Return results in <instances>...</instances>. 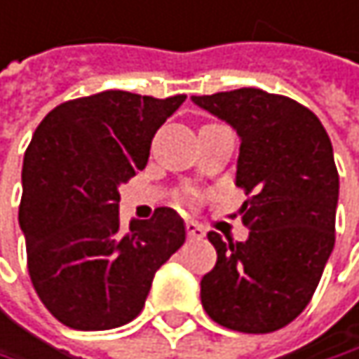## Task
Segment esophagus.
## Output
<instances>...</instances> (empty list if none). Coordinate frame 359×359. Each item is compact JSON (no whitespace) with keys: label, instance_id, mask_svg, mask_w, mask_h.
<instances>
[{"label":"esophagus","instance_id":"1","mask_svg":"<svg viewBox=\"0 0 359 359\" xmlns=\"http://www.w3.org/2000/svg\"><path fill=\"white\" fill-rule=\"evenodd\" d=\"M184 228H187V236H189V238H193V241H201V238L205 236L203 228H201V226H197L195 222H187V224H184Z\"/></svg>","mask_w":359,"mask_h":359}]
</instances>
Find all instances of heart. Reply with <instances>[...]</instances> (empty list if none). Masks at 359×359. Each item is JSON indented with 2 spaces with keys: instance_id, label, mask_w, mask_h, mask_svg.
<instances>
[{
  "instance_id": "b5f03b06",
  "label": "heart",
  "mask_w": 359,
  "mask_h": 359,
  "mask_svg": "<svg viewBox=\"0 0 359 359\" xmlns=\"http://www.w3.org/2000/svg\"><path fill=\"white\" fill-rule=\"evenodd\" d=\"M182 199H184V201H193V199H197V193L191 191V189H187V191L182 193Z\"/></svg>"
}]
</instances>
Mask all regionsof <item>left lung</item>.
<instances>
[{"label":"left lung","mask_w":359,"mask_h":359,"mask_svg":"<svg viewBox=\"0 0 359 359\" xmlns=\"http://www.w3.org/2000/svg\"><path fill=\"white\" fill-rule=\"evenodd\" d=\"M191 100L241 137L236 184L245 243L208 238L217 261L201 279L213 320L241 333H271L309 306L335 246L339 175L318 116L292 98L241 88Z\"/></svg>","instance_id":"1"}]
</instances>
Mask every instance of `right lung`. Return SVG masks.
I'll list each match as a JSON object with an SVG mask.
<instances>
[{
    "instance_id": "add662e5",
    "label": "right lung",
    "mask_w": 359,
    "mask_h": 359,
    "mask_svg": "<svg viewBox=\"0 0 359 359\" xmlns=\"http://www.w3.org/2000/svg\"><path fill=\"white\" fill-rule=\"evenodd\" d=\"M107 90L55 107L24 154L18 222L28 273L50 314L78 331L133 320L156 271L184 243L170 208L118 219V187L144 170L164 121L184 102Z\"/></svg>"
}]
</instances>
